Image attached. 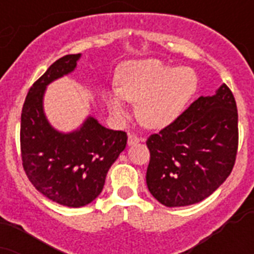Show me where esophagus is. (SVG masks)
Here are the masks:
<instances>
[{
	"mask_svg": "<svg viewBox=\"0 0 254 254\" xmlns=\"http://www.w3.org/2000/svg\"><path fill=\"white\" fill-rule=\"evenodd\" d=\"M139 137L137 134H134V133H129V135H127V145H134V143L139 142Z\"/></svg>",
	"mask_w": 254,
	"mask_h": 254,
	"instance_id": "34e87169",
	"label": "esophagus"
}]
</instances>
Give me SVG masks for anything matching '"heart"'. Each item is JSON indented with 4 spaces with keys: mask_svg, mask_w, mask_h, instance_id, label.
I'll list each match as a JSON object with an SVG mask.
<instances>
[{
    "mask_svg": "<svg viewBox=\"0 0 254 254\" xmlns=\"http://www.w3.org/2000/svg\"><path fill=\"white\" fill-rule=\"evenodd\" d=\"M197 89V75L190 67H175L158 59L129 61L117 73V87L107 91L116 115L127 113V101L137 103L143 125L159 129L181 115Z\"/></svg>",
    "mask_w": 254,
    "mask_h": 254,
    "instance_id": "obj_1",
    "label": "heart"
}]
</instances>
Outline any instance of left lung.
Wrapping results in <instances>:
<instances>
[{
    "instance_id": "left-lung-1",
    "label": "left lung",
    "mask_w": 254,
    "mask_h": 254,
    "mask_svg": "<svg viewBox=\"0 0 254 254\" xmlns=\"http://www.w3.org/2000/svg\"><path fill=\"white\" fill-rule=\"evenodd\" d=\"M147 189L166 207L208 197L229 177L239 147V115L225 84L200 96L182 115L146 141Z\"/></svg>"
}]
</instances>
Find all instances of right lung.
<instances>
[{
	"label": "right lung",
	"mask_w": 254,
	"mask_h": 254,
	"mask_svg": "<svg viewBox=\"0 0 254 254\" xmlns=\"http://www.w3.org/2000/svg\"><path fill=\"white\" fill-rule=\"evenodd\" d=\"M79 58L65 55L50 65L29 89L21 115L22 166L29 181L50 200L73 208L99 196L127 141L125 131L107 129L92 117L69 134L47 123L42 107L46 85L71 72Z\"/></svg>",
	"instance_id": "right-lung-1"
}]
</instances>
